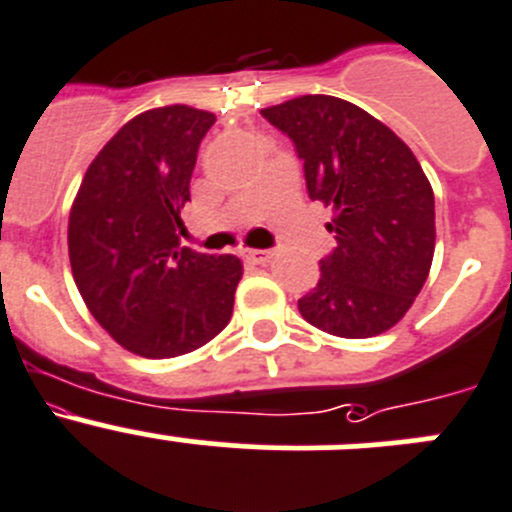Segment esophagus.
<instances>
[{
	"label": "esophagus",
	"instance_id": "obj_1",
	"mask_svg": "<svg viewBox=\"0 0 512 512\" xmlns=\"http://www.w3.org/2000/svg\"><path fill=\"white\" fill-rule=\"evenodd\" d=\"M272 255H275L272 250H245V257L250 262H255V265H265V262L272 260Z\"/></svg>",
	"mask_w": 512,
	"mask_h": 512
}]
</instances>
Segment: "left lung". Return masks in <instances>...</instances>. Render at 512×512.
I'll list each match as a JSON object with an SVG mask.
<instances>
[{"instance_id": "left-lung-1", "label": "left lung", "mask_w": 512, "mask_h": 512, "mask_svg": "<svg viewBox=\"0 0 512 512\" xmlns=\"http://www.w3.org/2000/svg\"><path fill=\"white\" fill-rule=\"evenodd\" d=\"M303 159L315 202L333 207L338 247L298 300L310 326L371 338L407 315L434 257V191L412 148L364 108L333 95H300L262 108Z\"/></svg>"}]
</instances>
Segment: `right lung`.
Instances as JSON below:
<instances>
[{
	"label": "right lung",
	"mask_w": 512,
	"mask_h": 512,
	"mask_svg": "<svg viewBox=\"0 0 512 512\" xmlns=\"http://www.w3.org/2000/svg\"><path fill=\"white\" fill-rule=\"evenodd\" d=\"M217 116L189 105L138 113L88 166L68 219V255L85 305L143 358L212 341L232 318L242 262L179 245L181 209Z\"/></svg>",
	"instance_id": "obj_1"
}]
</instances>
